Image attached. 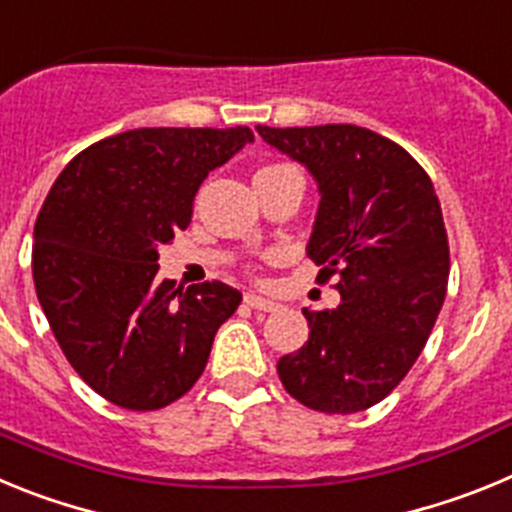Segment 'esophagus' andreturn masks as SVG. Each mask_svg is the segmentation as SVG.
<instances>
[{
    "label": "esophagus",
    "mask_w": 512,
    "mask_h": 512,
    "mask_svg": "<svg viewBox=\"0 0 512 512\" xmlns=\"http://www.w3.org/2000/svg\"><path fill=\"white\" fill-rule=\"evenodd\" d=\"M243 300H246V305H251L253 310H264V312H271V310H277V302H271V300H266V297H261V295H256V292H248L246 297H243Z\"/></svg>",
    "instance_id": "obj_1"
}]
</instances>
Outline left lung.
Returning a JSON list of instances; mask_svg holds the SVG:
<instances>
[{"label":"left lung","mask_w":512,"mask_h":512,"mask_svg":"<svg viewBox=\"0 0 512 512\" xmlns=\"http://www.w3.org/2000/svg\"><path fill=\"white\" fill-rule=\"evenodd\" d=\"M256 133L318 184L307 256L341 302L302 310L310 338L279 359L284 390L320 413L390 395L423 351L449 282V241L431 179L405 148L359 125Z\"/></svg>","instance_id":"left-lung-1"}]
</instances>
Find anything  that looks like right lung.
Segmentation results:
<instances>
[{"label":"right lung","mask_w":512,"mask_h":512,"mask_svg":"<svg viewBox=\"0 0 512 512\" xmlns=\"http://www.w3.org/2000/svg\"><path fill=\"white\" fill-rule=\"evenodd\" d=\"M253 143L238 128H138L71 161L35 223L33 279L53 336L84 382L128 410L179 400L205 372L241 292L158 277L207 174Z\"/></svg>","instance_id":"1"}]
</instances>
